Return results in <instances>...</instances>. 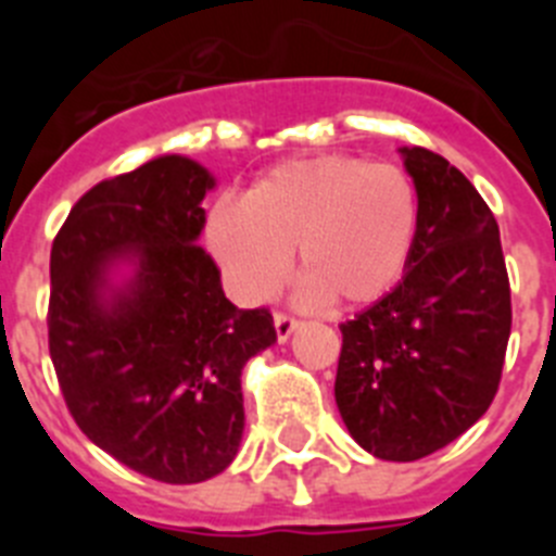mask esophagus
I'll list each match as a JSON object with an SVG mask.
<instances>
[{
	"label": "esophagus",
	"mask_w": 556,
	"mask_h": 556,
	"mask_svg": "<svg viewBox=\"0 0 556 556\" xmlns=\"http://www.w3.org/2000/svg\"><path fill=\"white\" fill-rule=\"evenodd\" d=\"M273 323H275V333H278V342H287V339L292 337L294 328H298V320H294V317H289V314H283V312H275Z\"/></svg>",
	"instance_id": "esophagus-1"
}]
</instances>
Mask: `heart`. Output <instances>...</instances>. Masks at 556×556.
<instances>
[{"label":"heart","instance_id":"heart-1","mask_svg":"<svg viewBox=\"0 0 556 556\" xmlns=\"http://www.w3.org/2000/svg\"><path fill=\"white\" fill-rule=\"evenodd\" d=\"M415 233L409 175L353 155L278 164L244 191L242 205H217L205 223L211 253L242 301L275 294L298 250L306 301L342 308L370 306L401 281Z\"/></svg>","mask_w":556,"mask_h":556}]
</instances>
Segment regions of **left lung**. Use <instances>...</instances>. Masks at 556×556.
Here are the masks:
<instances>
[{"instance_id":"8db88e82","label":"left lung","mask_w":556,"mask_h":556,"mask_svg":"<svg viewBox=\"0 0 556 556\" xmlns=\"http://www.w3.org/2000/svg\"><path fill=\"white\" fill-rule=\"evenodd\" d=\"M417 191L406 275L342 323L339 415L378 459L415 462L454 443L498 392L513 328L498 223L465 175L401 147Z\"/></svg>"}]
</instances>
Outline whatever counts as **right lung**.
Listing matches in <instances>:
<instances>
[{
  "label": "right lung",
  "instance_id": "obj_1",
  "mask_svg": "<svg viewBox=\"0 0 556 556\" xmlns=\"http://www.w3.org/2000/svg\"><path fill=\"white\" fill-rule=\"evenodd\" d=\"M211 172L161 155L88 189L49 255V356L83 434L130 470L198 484L233 462L242 367L275 342L198 244ZM122 263L125 282H113Z\"/></svg>",
  "mask_w": 556,
  "mask_h": 556
}]
</instances>
